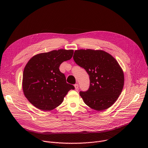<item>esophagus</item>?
Listing matches in <instances>:
<instances>
[{
    "label": "esophagus",
    "mask_w": 148,
    "mask_h": 148,
    "mask_svg": "<svg viewBox=\"0 0 148 148\" xmlns=\"http://www.w3.org/2000/svg\"><path fill=\"white\" fill-rule=\"evenodd\" d=\"M74 87H75V89L76 90H77L78 89V84H75L74 85Z\"/></svg>",
    "instance_id": "1"
}]
</instances>
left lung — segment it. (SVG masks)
I'll return each mask as SVG.
<instances>
[{"label":"left lung","instance_id":"8db88e82","mask_svg":"<svg viewBox=\"0 0 148 148\" xmlns=\"http://www.w3.org/2000/svg\"><path fill=\"white\" fill-rule=\"evenodd\" d=\"M73 59L90 76L88 90L79 92L84 102L98 111L111 107L124 84L123 72L117 61L107 52L91 49L75 50Z\"/></svg>","mask_w":148,"mask_h":148}]
</instances>
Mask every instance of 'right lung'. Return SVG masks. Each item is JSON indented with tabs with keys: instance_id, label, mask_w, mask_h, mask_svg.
<instances>
[{
	"instance_id": "obj_1",
	"label": "right lung",
	"mask_w": 148,
	"mask_h": 148,
	"mask_svg": "<svg viewBox=\"0 0 148 148\" xmlns=\"http://www.w3.org/2000/svg\"><path fill=\"white\" fill-rule=\"evenodd\" d=\"M73 50L60 49L33 56L23 74V90L29 101L39 110H52L62 103L67 92L75 88L66 82L59 67L70 60Z\"/></svg>"
}]
</instances>
